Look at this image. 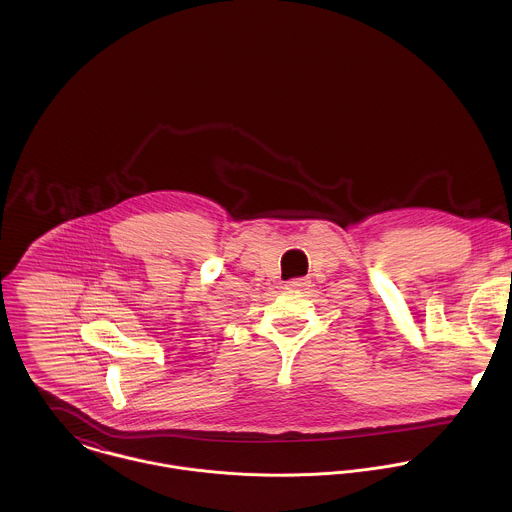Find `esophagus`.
<instances>
[{"label":"esophagus","instance_id":"1","mask_svg":"<svg viewBox=\"0 0 512 512\" xmlns=\"http://www.w3.org/2000/svg\"><path fill=\"white\" fill-rule=\"evenodd\" d=\"M305 286H309V280H307V278H297V280L286 282V290H301V288H305Z\"/></svg>","mask_w":512,"mask_h":512}]
</instances>
